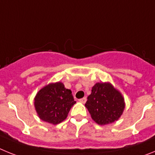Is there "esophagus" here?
Returning <instances> with one entry per match:
<instances>
[{
    "mask_svg": "<svg viewBox=\"0 0 155 155\" xmlns=\"http://www.w3.org/2000/svg\"><path fill=\"white\" fill-rule=\"evenodd\" d=\"M86 101H87V98H86V97H84V98H81V99H79V102H81V103H85Z\"/></svg>",
    "mask_w": 155,
    "mask_h": 155,
    "instance_id": "34e87169",
    "label": "esophagus"
}]
</instances>
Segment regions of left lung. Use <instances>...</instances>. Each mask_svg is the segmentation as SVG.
Returning <instances> with one entry per match:
<instances>
[{
	"label": "left lung",
	"mask_w": 155,
	"mask_h": 155,
	"mask_svg": "<svg viewBox=\"0 0 155 155\" xmlns=\"http://www.w3.org/2000/svg\"><path fill=\"white\" fill-rule=\"evenodd\" d=\"M85 106L95 123L106 125L119 120L125 102L121 93L110 83H96L87 96Z\"/></svg>",
	"instance_id": "8db88e82"
}]
</instances>
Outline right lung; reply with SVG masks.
<instances>
[{
	"instance_id": "right-lung-1",
	"label": "right lung",
	"mask_w": 155,
	"mask_h": 155,
	"mask_svg": "<svg viewBox=\"0 0 155 155\" xmlns=\"http://www.w3.org/2000/svg\"><path fill=\"white\" fill-rule=\"evenodd\" d=\"M75 103L71 91L61 82L51 83L42 87L35 95L34 102L39 118L54 125L67 118Z\"/></svg>"
}]
</instances>
